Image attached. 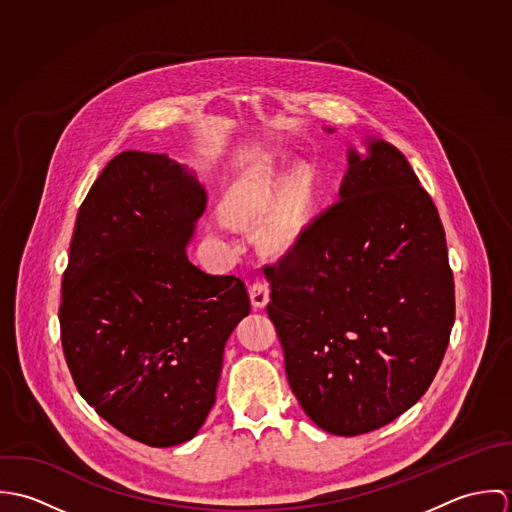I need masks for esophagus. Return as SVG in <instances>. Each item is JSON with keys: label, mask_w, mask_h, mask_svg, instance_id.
Listing matches in <instances>:
<instances>
[{"label": "esophagus", "mask_w": 512, "mask_h": 512, "mask_svg": "<svg viewBox=\"0 0 512 512\" xmlns=\"http://www.w3.org/2000/svg\"><path fill=\"white\" fill-rule=\"evenodd\" d=\"M250 301H252V307L254 309H264L270 301V288L266 282H254L250 286Z\"/></svg>", "instance_id": "1"}]
</instances>
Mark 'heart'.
Segmentation results:
<instances>
[{
	"mask_svg": "<svg viewBox=\"0 0 512 512\" xmlns=\"http://www.w3.org/2000/svg\"><path fill=\"white\" fill-rule=\"evenodd\" d=\"M286 159L264 153L244 167L222 197L230 219L260 220V240L276 254H290L307 236L317 209L319 181L311 165L297 163L284 175Z\"/></svg>",
	"mask_w": 512,
	"mask_h": 512,
	"instance_id": "b5f03b06",
	"label": "heart"
}]
</instances>
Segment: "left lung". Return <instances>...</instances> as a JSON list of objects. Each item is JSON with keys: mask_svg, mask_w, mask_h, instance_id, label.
Listing matches in <instances>:
<instances>
[{"mask_svg": "<svg viewBox=\"0 0 512 512\" xmlns=\"http://www.w3.org/2000/svg\"><path fill=\"white\" fill-rule=\"evenodd\" d=\"M327 132H333L327 128ZM349 147L339 203L268 266V315L303 412L333 436L378 430L430 388L455 319L438 209L380 138Z\"/></svg>", "mask_w": 512, "mask_h": 512, "instance_id": "8db88e82", "label": "left lung"}]
</instances>
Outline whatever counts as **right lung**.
Returning <instances> with one entry per match:
<instances>
[{"instance_id":"right-lung-1","label":"right lung","mask_w":512,"mask_h":512,"mask_svg":"<svg viewBox=\"0 0 512 512\" xmlns=\"http://www.w3.org/2000/svg\"><path fill=\"white\" fill-rule=\"evenodd\" d=\"M205 203L187 165L124 151L74 224L59 309L67 365L98 416L151 447L201 430L224 345L250 313L242 280L211 276L187 256Z\"/></svg>"}]
</instances>
